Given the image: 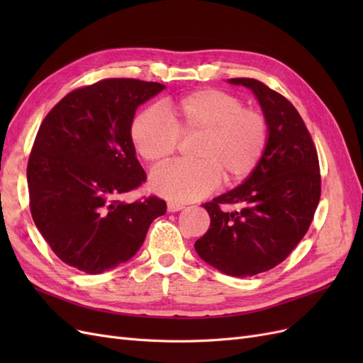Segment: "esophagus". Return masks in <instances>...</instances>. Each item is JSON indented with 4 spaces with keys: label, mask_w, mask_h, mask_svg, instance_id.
<instances>
[{
    "label": "esophagus",
    "mask_w": 363,
    "mask_h": 363,
    "mask_svg": "<svg viewBox=\"0 0 363 363\" xmlns=\"http://www.w3.org/2000/svg\"><path fill=\"white\" fill-rule=\"evenodd\" d=\"M184 206L179 204V203H168V212H179L183 211Z\"/></svg>",
    "instance_id": "esophagus-1"
}]
</instances>
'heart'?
Instances as JSON below:
<instances>
[{"label":"heart","instance_id":"b5f03b06","mask_svg":"<svg viewBox=\"0 0 363 363\" xmlns=\"http://www.w3.org/2000/svg\"><path fill=\"white\" fill-rule=\"evenodd\" d=\"M147 107L131 123L136 151L148 163H167L180 139L196 136L194 162L174 163L152 172L150 184L171 201H195L224 184L242 183L255 172L269 140L267 116L244 107L240 98L218 89H200L179 100Z\"/></svg>","mask_w":363,"mask_h":363}]
</instances>
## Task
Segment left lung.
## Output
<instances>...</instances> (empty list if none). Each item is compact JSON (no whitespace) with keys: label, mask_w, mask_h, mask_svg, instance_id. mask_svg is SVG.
I'll return each mask as SVG.
<instances>
[{"label":"left lung","mask_w":363,"mask_h":363,"mask_svg":"<svg viewBox=\"0 0 363 363\" xmlns=\"http://www.w3.org/2000/svg\"><path fill=\"white\" fill-rule=\"evenodd\" d=\"M255 92L269 124L259 167L238 186L203 204L211 227L195 242L199 256L227 276L251 277L277 267L309 230L321 196L318 152L291 101L255 79H230ZM238 203V211L222 208Z\"/></svg>","instance_id":"obj_1"}]
</instances>
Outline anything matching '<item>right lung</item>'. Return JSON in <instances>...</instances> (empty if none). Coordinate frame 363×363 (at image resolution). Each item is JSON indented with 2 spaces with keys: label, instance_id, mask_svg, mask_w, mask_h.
I'll use <instances>...</instances> for the list:
<instances>
[{
  "label": "right lung",
  "instance_id": "right-lung-1",
  "mask_svg": "<svg viewBox=\"0 0 363 363\" xmlns=\"http://www.w3.org/2000/svg\"><path fill=\"white\" fill-rule=\"evenodd\" d=\"M164 84L106 79L69 92L42 121L27 182L33 221L62 262L100 274L133 257L167 212L156 195L124 203L147 174L130 128L136 108Z\"/></svg>",
  "mask_w": 363,
  "mask_h": 363
}]
</instances>
